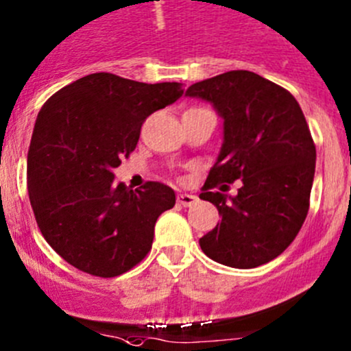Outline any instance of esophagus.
Segmentation results:
<instances>
[{
    "mask_svg": "<svg viewBox=\"0 0 351 351\" xmlns=\"http://www.w3.org/2000/svg\"><path fill=\"white\" fill-rule=\"evenodd\" d=\"M195 202H197V197L192 194H180L178 195V204L185 206V208H191V206H194Z\"/></svg>",
    "mask_w": 351,
    "mask_h": 351,
    "instance_id": "1",
    "label": "esophagus"
}]
</instances>
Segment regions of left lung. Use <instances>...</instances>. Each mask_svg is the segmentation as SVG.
<instances>
[{
	"label": "left lung",
	"instance_id": "1",
	"mask_svg": "<svg viewBox=\"0 0 351 351\" xmlns=\"http://www.w3.org/2000/svg\"><path fill=\"white\" fill-rule=\"evenodd\" d=\"M186 97L223 117V145L199 195L221 221L199 239L206 256L234 268L268 263L289 247L308 215L315 143L296 98L251 71L192 84ZM243 182L235 198L227 182Z\"/></svg>",
	"mask_w": 351,
	"mask_h": 351
}]
</instances>
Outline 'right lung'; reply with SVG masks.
<instances>
[{"mask_svg": "<svg viewBox=\"0 0 351 351\" xmlns=\"http://www.w3.org/2000/svg\"><path fill=\"white\" fill-rule=\"evenodd\" d=\"M182 95L180 83L97 72L41 107L27 154L29 199L43 237L69 265L109 279L147 256L175 192L159 182L130 191L112 171L135 150L147 117Z\"/></svg>", "mask_w": 351, "mask_h": 351, "instance_id": "right-lung-1", "label": "right lung"}]
</instances>
